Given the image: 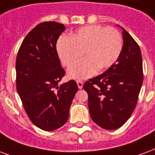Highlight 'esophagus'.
I'll return each instance as SVG.
<instances>
[{"label":"esophagus","instance_id":"esophagus-1","mask_svg":"<svg viewBox=\"0 0 155 155\" xmlns=\"http://www.w3.org/2000/svg\"><path fill=\"white\" fill-rule=\"evenodd\" d=\"M77 84H78V87L79 89L82 88V87H83V82H82V81H80V80L77 81Z\"/></svg>","mask_w":155,"mask_h":155}]
</instances>
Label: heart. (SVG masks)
Here are the masks:
<instances>
[{
    "mask_svg": "<svg viewBox=\"0 0 155 155\" xmlns=\"http://www.w3.org/2000/svg\"><path fill=\"white\" fill-rule=\"evenodd\" d=\"M56 47L58 56L65 67L71 66L82 54L85 55L68 70L69 78L85 79L116 63L122 49V39L115 28L88 25L80 28L70 37H60Z\"/></svg>",
    "mask_w": 155,
    "mask_h": 155,
    "instance_id": "obj_1",
    "label": "heart"
}]
</instances>
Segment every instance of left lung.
I'll return each instance as SVG.
<instances>
[{
  "label": "left lung",
  "instance_id": "obj_1",
  "mask_svg": "<svg viewBox=\"0 0 155 155\" xmlns=\"http://www.w3.org/2000/svg\"><path fill=\"white\" fill-rule=\"evenodd\" d=\"M121 29L123 47L118 59L105 73L83 85L88 95L91 119L100 127L110 130L122 126L131 116L144 78L140 46Z\"/></svg>",
  "mask_w": 155,
  "mask_h": 155
}]
</instances>
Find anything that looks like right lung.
Instances as JSON below:
<instances>
[{
	"instance_id": "1",
	"label": "right lung",
	"mask_w": 155,
	"mask_h": 155,
	"mask_svg": "<svg viewBox=\"0 0 155 155\" xmlns=\"http://www.w3.org/2000/svg\"><path fill=\"white\" fill-rule=\"evenodd\" d=\"M65 29L63 24L54 21L39 24L25 38L16 57L18 94L33 124L46 131L67 122L78 89L74 80L58 86L65 71L56 44Z\"/></svg>"
}]
</instances>
